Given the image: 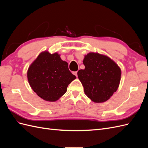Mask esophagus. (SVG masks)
Here are the masks:
<instances>
[{"label":"esophagus","instance_id":"1","mask_svg":"<svg viewBox=\"0 0 148 148\" xmlns=\"http://www.w3.org/2000/svg\"><path fill=\"white\" fill-rule=\"evenodd\" d=\"M77 71H74V72H73V75H75V76H76V77H77V76H78V75H77Z\"/></svg>","mask_w":148,"mask_h":148}]
</instances>
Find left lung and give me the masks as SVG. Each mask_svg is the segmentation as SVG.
Wrapping results in <instances>:
<instances>
[{
	"label": "left lung",
	"mask_w": 148,
	"mask_h": 148,
	"mask_svg": "<svg viewBox=\"0 0 148 148\" xmlns=\"http://www.w3.org/2000/svg\"><path fill=\"white\" fill-rule=\"evenodd\" d=\"M84 70L78 71L84 93L97 103L108 100L117 90L121 77V70L109 57L91 52L83 60Z\"/></svg>",
	"instance_id": "8db88e82"
}]
</instances>
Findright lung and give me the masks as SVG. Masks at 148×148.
Returning <instances> with one entry per match:
<instances>
[{
	"label": "right lung",
	"mask_w": 148,
	"mask_h": 148,
	"mask_svg": "<svg viewBox=\"0 0 148 148\" xmlns=\"http://www.w3.org/2000/svg\"><path fill=\"white\" fill-rule=\"evenodd\" d=\"M27 77L33 90L44 100L54 102L66 92L69 84L76 78L66 62L57 53L41 52L28 70Z\"/></svg>",
	"instance_id": "add662e5"
}]
</instances>
